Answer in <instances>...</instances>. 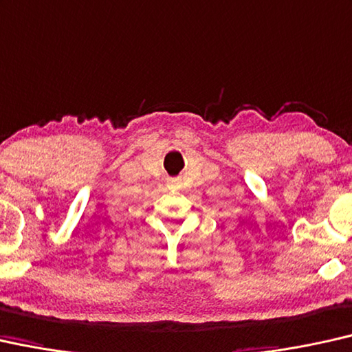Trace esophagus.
<instances>
[{
  "mask_svg": "<svg viewBox=\"0 0 352 352\" xmlns=\"http://www.w3.org/2000/svg\"><path fill=\"white\" fill-rule=\"evenodd\" d=\"M172 183H177V180H172Z\"/></svg>",
  "mask_w": 352,
  "mask_h": 352,
  "instance_id": "34e87169",
  "label": "esophagus"
}]
</instances>
